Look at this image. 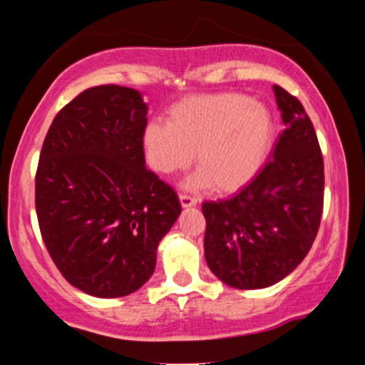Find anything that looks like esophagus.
<instances>
[{"instance_id":"obj_1","label":"esophagus","mask_w":365,"mask_h":365,"mask_svg":"<svg viewBox=\"0 0 365 365\" xmlns=\"http://www.w3.org/2000/svg\"><path fill=\"white\" fill-rule=\"evenodd\" d=\"M180 204H182V207H194L197 206V199L187 194H180Z\"/></svg>"}]
</instances>
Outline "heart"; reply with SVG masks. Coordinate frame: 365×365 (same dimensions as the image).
I'll return each instance as SVG.
<instances>
[{
    "mask_svg": "<svg viewBox=\"0 0 365 365\" xmlns=\"http://www.w3.org/2000/svg\"><path fill=\"white\" fill-rule=\"evenodd\" d=\"M273 140L269 110L244 94L192 96L170 108L166 123L153 121L142 130V150L150 170L171 175L185 170L194 158L199 171L185 187H211L220 194L252 182Z\"/></svg>",
    "mask_w": 365,
    "mask_h": 365,
    "instance_id": "b5f03b06",
    "label": "heart"
}]
</instances>
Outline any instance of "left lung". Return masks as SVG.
<instances>
[{
	"label": "left lung",
	"instance_id": "8db88e82",
	"mask_svg": "<svg viewBox=\"0 0 365 365\" xmlns=\"http://www.w3.org/2000/svg\"><path fill=\"white\" fill-rule=\"evenodd\" d=\"M273 92L284 130L269 161L235 195L202 204L209 269L238 290L287 278L311 250L321 223L324 165L312 121L299 99L279 86Z\"/></svg>",
	"mask_w": 365,
	"mask_h": 365
}]
</instances>
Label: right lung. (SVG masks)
<instances>
[{
  "mask_svg": "<svg viewBox=\"0 0 365 365\" xmlns=\"http://www.w3.org/2000/svg\"><path fill=\"white\" fill-rule=\"evenodd\" d=\"M142 92L91 87L53 120L36 175V211L49 255L83 293L115 299L153 276L178 195L145 168Z\"/></svg>",
  "mask_w": 365,
  "mask_h": 365,
  "instance_id": "1",
  "label": "right lung"
}]
</instances>
